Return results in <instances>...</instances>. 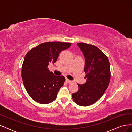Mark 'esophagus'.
Wrapping results in <instances>:
<instances>
[{
	"instance_id": "obj_1",
	"label": "esophagus",
	"mask_w": 132,
	"mask_h": 132,
	"mask_svg": "<svg viewBox=\"0 0 132 132\" xmlns=\"http://www.w3.org/2000/svg\"><path fill=\"white\" fill-rule=\"evenodd\" d=\"M66 82L68 83H71V82H72V81H71V80H70L68 79H66Z\"/></svg>"
}]
</instances>
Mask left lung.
<instances>
[{"label":"left lung","instance_id":"8db88e82","mask_svg":"<svg viewBox=\"0 0 132 132\" xmlns=\"http://www.w3.org/2000/svg\"><path fill=\"white\" fill-rule=\"evenodd\" d=\"M85 58L84 71L86 82L78 84L79 90L72 94L74 101L81 106H88L100 98L109 85L110 65L107 57L97 47L78 43Z\"/></svg>","mask_w":132,"mask_h":132}]
</instances>
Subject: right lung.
I'll list each match as a JSON object with an SVG mask.
<instances>
[{
    "mask_svg": "<svg viewBox=\"0 0 132 132\" xmlns=\"http://www.w3.org/2000/svg\"><path fill=\"white\" fill-rule=\"evenodd\" d=\"M71 43L48 42L33 48L26 54L21 76L25 89L34 101L47 104L55 100L64 85V76H55L48 68L57 61L59 53L68 49Z\"/></svg>",
    "mask_w": 132,
    "mask_h": 132,
    "instance_id": "1",
    "label": "right lung"
}]
</instances>
